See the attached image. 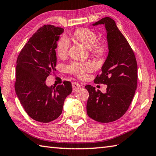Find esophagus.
<instances>
[{"mask_svg":"<svg viewBox=\"0 0 156 156\" xmlns=\"http://www.w3.org/2000/svg\"><path fill=\"white\" fill-rule=\"evenodd\" d=\"M72 86H73V92H76V91H77L79 90V88L81 87V85L78 83H72Z\"/></svg>","mask_w":156,"mask_h":156,"instance_id":"esophagus-1","label":"esophagus"}]
</instances>
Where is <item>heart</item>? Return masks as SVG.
<instances>
[{
  "label": "heart",
  "mask_w": 156,
  "mask_h": 156,
  "mask_svg": "<svg viewBox=\"0 0 156 156\" xmlns=\"http://www.w3.org/2000/svg\"><path fill=\"white\" fill-rule=\"evenodd\" d=\"M75 39L83 44L90 51L96 55H102L105 51V46L102 43L98 41V37L94 32L87 28H81L76 30L74 33ZM70 46L69 39L65 36L62 37L58 42L57 53L58 56H66ZM94 66L91 63H73L68 67L69 70L82 77L84 73L92 70Z\"/></svg>",
  "instance_id": "obj_1"
}]
</instances>
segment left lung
I'll return each mask as SVG.
<instances>
[{
    "instance_id": "left-lung-1",
    "label": "left lung",
    "mask_w": 156,
    "mask_h": 156,
    "mask_svg": "<svg viewBox=\"0 0 156 156\" xmlns=\"http://www.w3.org/2000/svg\"><path fill=\"white\" fill-rule=\"evenodd\" d=\"M104 25L107 32L108 53L101 67L102 73L94 82L107 86L102 93L91 85L87 102L88 116L101 123L111 122L124 115L130 107L137 86V63L127 40L111 17H106L92 26Z\"/></svg>"
}]
</instances>
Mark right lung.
Listing matches in <instances>:
<instances>
[{"mask_svg":"<svg viewBox=\"0 0 156 156\" xmlns=\"http://www.w3.org/2000/svg\"><path fill=\"white\" fill-rule=\"evenodd\" d=\"M64 29L51 25L40 28L17 57L15 90L20 103L32 119L48 123L62 112L64 102L72 92L70 81L48 86L46 79L55 70V49Z\"/></svg>","mask_w":156,"mask_h":156,"instance_id":"obj_1","label":"right lung"}]
</instances>
